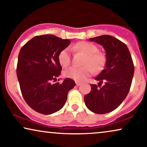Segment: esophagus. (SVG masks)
Wrapping results in <instances>:
<instances>
[{
	"label": "esophagus",
	"mask_w": 147,
	"mask_h": 147,
	"mask_svg": "<svg viewBox=\"0 0 147 147\" xmlns=\"http://www.w3.org/2000/svg\"><path fill=\"white\" fill-rule=\"evenodd\" d=\"M76 85H77L78 86H79L81 85V83H80V82H76Z\"/></svg>",
	"instance_id": "34e87169"
}]
</instances>
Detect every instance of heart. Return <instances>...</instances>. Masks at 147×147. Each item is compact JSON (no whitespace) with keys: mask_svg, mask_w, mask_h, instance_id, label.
<instances>
[{"mask_svg":"<svg viewBox=\"0 0 147 147\" xmlns=\"http://www.w3.org/2000/svg\"><path fill=\"white\" fill-rule=\"evenodd\" d=\"M71 49L81 52L86 55L83 62V67H71L63 72L66 78L76 81H84L94 71L102 69L106 62V57L101 52L98 51V48L94 44L86 41L78 42L71 47ZM58 61L63 67H67L71 63L69 51L67 48L62 49L58 54Z\"/></svg>","mask_w":147,"mask_h":147,"instance_id":"b5f03b06","label":"heart"}]
</instances>
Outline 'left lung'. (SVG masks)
Masks as SVG:
<instances>
[{"label":"left lung","mask_w":147,"mask_h":147,"mask_svg":"<svg viewBox=\"0 0 147 147\" xmlns=\"http://www.w3.org/2000/svg\"><path fill=\"white\" fill-rule=\"evenodd\" d=\"M101 45L106 51L104 69L96 77L98 86L91 84V91L84 96L86 106L96 114H106L117 108L129 92L134 67L127 46L110 35L90 39ZM104 85L102 87L100 85Z\"/></svg>","instance_id":"left-lung-1"}]
</instances>
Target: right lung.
Wrapping results in <instances>:
<instances>
[{
  "mask_svg": "<svg viewBox=\"0 0 147 147\" xmlns=\"http://www.w3.org/2000/svg\"><path fill=\"white\" fill-rule=\"evenodd\" d=\"M71 41L53 35L35 36L20 50L17 76L23 97L35 111L51 114L61 109L67 94L76 86L66 78L63 83L51 84L60 75L62 67L58 54Z\"/></svg>",
  "mask_w": 147,
  "mask_h": 147,
  "instance_id": "obj_1",
  "label": "right lung"
}]
</instances>
